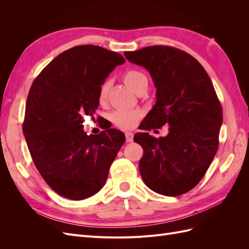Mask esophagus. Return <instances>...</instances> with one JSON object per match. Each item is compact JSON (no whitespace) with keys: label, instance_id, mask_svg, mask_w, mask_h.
Segmentation results:
<instances>
[{"label":"esophagus","instance_id":"1","mask_svg":"<svg viewBox=\"0 0 249 249\" xmlns=\"http://www.w3.org/2000/svg\"><path fill=\"white\" fill-rule=\"evenodd\" d=\"M125 140L126 142H132L133 138H134V134L131 132H125Z\"/></svg>","mask_w":249,"mask_h":249}]
</instances>
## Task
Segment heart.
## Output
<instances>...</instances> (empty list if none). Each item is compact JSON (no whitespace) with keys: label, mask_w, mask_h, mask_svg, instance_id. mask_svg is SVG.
Here are the masks:
<instances>
[{"label":"heart","mask_w":249,"mask_h":249,"mask_svg":"<svg viewBox=\"0 0 249 249\" xmlns=\"http://www.w3.org/2000/svg\"><path fill=\"white\" fill-rule=\"evenodd\" d=\"M124 82L125 85L129 87L135 93H138L140 90L146 88L148 80L146 74L139 70H129L124 73ZM110 88V82L104 81L99 89V94L97 99L101 104H104L107 101L108 92ZM142 112L140 110H117L112 113L111 120L113 124H116L123 129H129L136 124L137 120L141 117Z\"/></svg>","instance_id":"obj_1"}]
</instances>
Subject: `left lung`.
<instances>
[{
	"label": "left lung",
	"instance_id": "left-lung-1",
	"mask_svg": "<svg viewBox=\"0 0 249 249\" xmlns=\"http://www.w3.org/2000/svg\"><path fill=\"white\" fill-rule=\"evenodd\" d=\"M130 62L146 69L157 88V101L140 130L169 126L166 137L138 133L143 148L140 175L153 191L178 196L206 175L219 145L222 108L209 74L188 53L167 46L124 52Z\"/></svg>",
	"mask_w": 249,
	"mask_h": 249
}]
</instances>
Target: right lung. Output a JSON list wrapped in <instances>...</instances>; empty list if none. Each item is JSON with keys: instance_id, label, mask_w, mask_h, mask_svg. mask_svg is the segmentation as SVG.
Instances as JSON below:
<instances>
[{"instance_id": "obj_1", "label": "right lung", "mask_w": 249, "mask_h": 249, "mask_svg": "<svg viewBox=\"0 0 249 249\" xmlns=\"http://www.w3.org/2000/svg\"><path fill=\"white\" fill-rule=\"evenodd\" d=\"M124 62L118 53L78 46L53 59L30 88L22 132L37 170L63 197L99 192L125 141L118 130L87 135L82 125V116H93L99 107L102 83Z\"/></svg>"}]
</instances>
